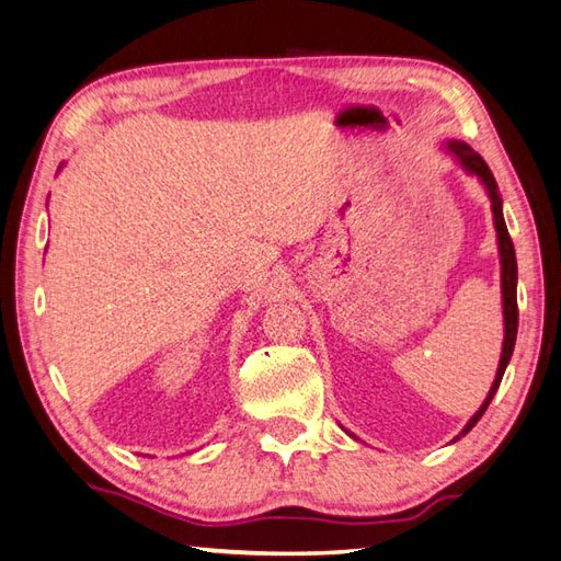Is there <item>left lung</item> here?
Returning <instances> with one entry per match:
<instances>
[{"mask_svg":"<svg viewBox=\"0 0 561 561\" xmlns=\"http://www.w3.org/2000/svg\"><path fill=\"white\" fill-rule=\"evenodd\" d=\"M445 151L469 175H477L481 185L485 187V193H489V197H491L493 227H495V239H499V256H501V298H503V327H505L503 352H501L499 371H495V378H493V386L489 390V396H485V400L481 403V408L473 412L471 420L467 422V427H463L459 435L451 439V442H457L459 437L467 435V432L473 425H477V422L481 420V415L485 412V408L491 405L495 390H499L501 380H503L505 366H508L511 356H513L515 336H517V261H515V249H513V241H511V234H508V227H505V219H503V199H501V193H499V185H495V178L491 173V168L485 165L483 158L477 151H473L469 144H463V141H447ZM348 435H352V432H348Z\"/></svg>","mask_w":561,"mask_h":561,"instance_id":"1","label":"left lung"}]
</instances>
